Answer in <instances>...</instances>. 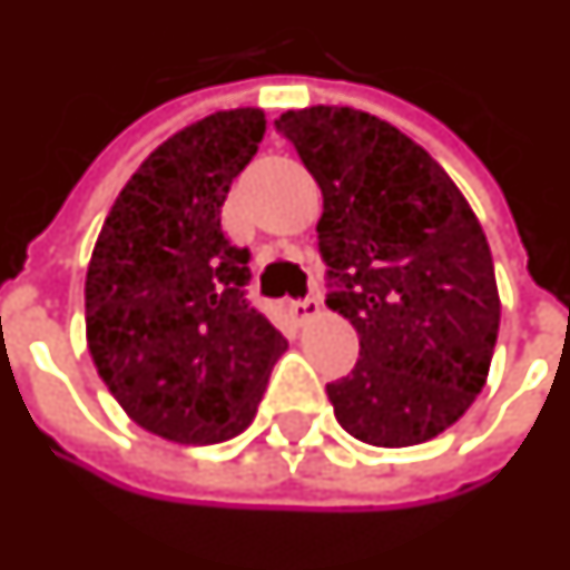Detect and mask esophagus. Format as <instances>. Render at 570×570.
Wrapping results in <instances>:
<instances>
[{"label": "esophagus", "instance_id": "esophagus-1", "mask_svg": "<svg viewBox=\"0 0 570 570\" xmlns=\"http://www.w3.org/2000/svg\"><path fill=\"white\" fill-rule=\"evenodd\" d=\"M289 314L296 317L298 324H308V321H314V317H321V302H317L314 296L289 302Z\"/></svg>", "mask_w": 570, "mask_h": 570}]
</instances>
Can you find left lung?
<instances>
[{
	"label": "left lung",
	"mask_w": 570,
	"mask_h": 570,
	"mask_svg": "<svg viewBox=\"0 0 570 570\" xmlns=\"http://www.w3.org/2000/svg\"><path fill=\"white\" fill-rule=\"evenodd\" d=\"M324 194L321 256L340 284L326 308L361 357L326 395L373 448L451 429L488 382L500 293L479 218L438 160L385 119L314 105L274 119Z\"/></svg>",
	"instance_id": "8db88e82"
}]
</instances>
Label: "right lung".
I'll return each instance as SVG.
<instances>
[{"label":"right lung","mask_w":570,"mask_h":570,"mask_svg":"<svg viewBox=\"0 0 570 570\" xmlns=\"http://www.w3.org/2000/svg\"><path fill=\"white\" fill-rule=\"evenodd\" d=\"M265 110L234 107L166 138L119 190L86 274V342L129 420L175 444H218L256 420L286 340L249 308V253L222 234L230 181Z\"/></svg>","instance_id":"1"}]
</instances>
